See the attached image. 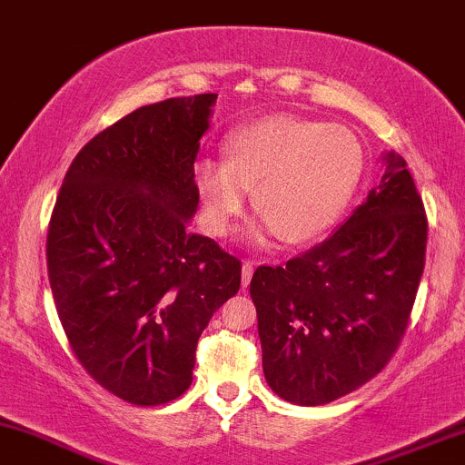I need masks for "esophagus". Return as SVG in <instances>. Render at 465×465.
<instances>
[{
  "mask_svg": "<svg viewBox=\"0 0 465 465\" xmlns=\"http://www.w3.org/2000/svg\"><path fill=\"white\" fill-rule=\"evenodd\" d=\"M253 269H255V264L251 262V260H244L242 262V286H249L251 277H253Z\"/></svg>",
  "mask_w": 465,
  "mask_h": 465,
  "instance_id": "obj_1",
  "label": "esophagus"
}]
</instances>
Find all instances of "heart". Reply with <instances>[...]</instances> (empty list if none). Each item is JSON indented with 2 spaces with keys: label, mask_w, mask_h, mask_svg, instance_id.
<instances>
[{
  "label": "heart",
  "mask_w": 465,
  "mask_h": 465,
  "mask_svg": "<svg viewBox=\"0 0 465 465\" xmlns=\"http://www.w3.org/2000/svg\"><path fill=\"white\" fill-rule=\"evenodd\" d=\"M362 173V148L345 126L295 115H269L227 140V159L196 163L207 225L227 233L253 188L262 214L251 238L269 233L300 244L323 233L348 205Z\"/></svg>",
  "instance_id": "heart-1"
}]
</instances>
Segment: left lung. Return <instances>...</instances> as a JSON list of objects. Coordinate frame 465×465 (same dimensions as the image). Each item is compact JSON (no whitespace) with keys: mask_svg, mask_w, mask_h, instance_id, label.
<instances>
[{"mask_svg":"<svg viewBox=\"0 0 465 465\" xmlns=\"http://www.w3.org/2000/svg\"><path fill=\"white\" fill-rule=\"evenodd\" d=\"M385 174L328 240L282 266H258L262 367L286 402L319 407L371 381L398 350L424 271V203L407 162Z\"/></svg>","mask_w":465,"mask_h":465,"instance_id":"obj_1","label":"left lung"}]
</instances>
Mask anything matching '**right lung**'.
Masks as SVG:
<instances>
[{"label": "right lung", "mask_w": 465, "mask_h": 465, "mask_svg": "<svg viewBox=\"0 0 465 465\" xmlns=\"http://www.w3.org/2000/svg\"><path fill=\"white\" fill-rule=\"evenodd\" d=\"M216 94L140 106L83 146L47 229L69 345L114 396L157 407L192 385L196 343L240 288V260L188 232Z\"/></svg>", "instance_id": "1"}]
</instances>
